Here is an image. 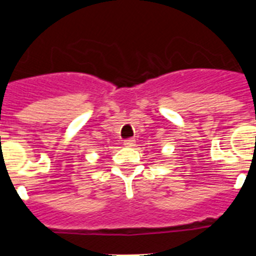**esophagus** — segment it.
Returning a JSON list of instances; mask_svg holds the SVG:
<instances>
[{"label":"esophagus","instance_id":"obj_1","mask_svg":"<svg viewBox=\"0 0 256 256\" xmlns=\"http://www.w3.org/2000/svg\"><path fill=\"white\" fill-rule=\"evenodd\" d=\"M124 144H125L126 147H134L136 144V141L134 140V138H128V140L124 141Z\"/></svg>","mask_w":256,"mask_h":256}]
</instances>
